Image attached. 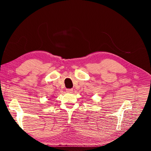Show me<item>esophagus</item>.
Returning a JSON list of instances; mask_svg holds the SVG:
<instances>
[{
	"instance_id": "34e87169",
	"label": "esophagus",
	"mask_w": 151,
	"mask_h": 151,
	"mask_svg": "<svg viewBox=\"0 0 151 151\" xmlns=\"http://www.w3.org/2000/svg\"><path fill=\"white\" fill-rule=\"evenodd\" d=\"M66 92L68 93H72L73 89H66Z\"/></svg>"
}]
</instances>
